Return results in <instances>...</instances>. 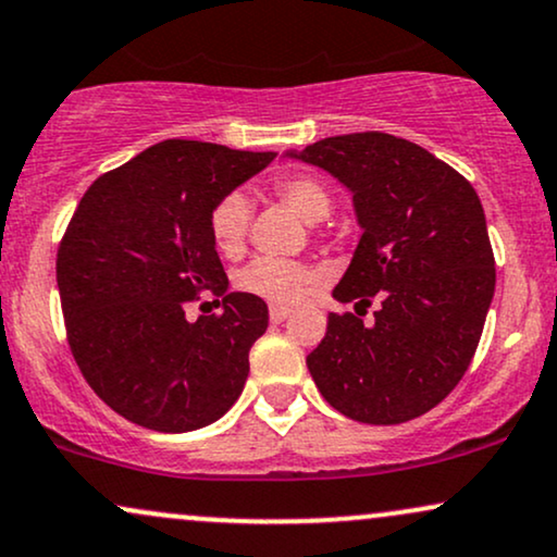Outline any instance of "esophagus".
<instances>
[{
  "mask_svg": "<svg viewBox=\"0 0 557 557\" xmlns=\"http://www.w3.org/2000/svg\"><path fill=\"white\" fill-rule=\"evenodd\" d=\"M290 317H293L290 308H285V306H272V308H270L272 324H283V321H287Z\"/></svg>",
  "mask_w": 557,
  "mask_h": 557,
  "instance_id": "1",
  "label": "esophagus"
}]
</instances>
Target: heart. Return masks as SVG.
<instances>
[{
    "instance_id": "1",
    "label": "heart",
    "mask_w": 557,
    "mask_h": 557,
    "mask_svg": "<svg viewBox=\"0 0 557 557\" xmlns=\"http://www.w3.org/2000/svg\"><path fill=\"white\" fill-rule=\"evenodd\" d=\"M277 197L290 207L298 218L306 223H319L330 214L332 197L321 181L296 173V176H283L274 184ZM251 205L246 194L233 191L214 205L210 214V233L214 246L225 257H236L244 249L246 231H249ZM313 280V272L306 264L290 259H272L257 257L236 274L238 290L249 293L253 298L270 300L277 306L298 304L304 298L308 283Z\"/></svg>"
}]
</instances>
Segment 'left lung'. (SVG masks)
Listing matches in <instances>:
<instances>
[{"label": "left lung", "instance_id": "1", "mask_svg": "<svg viewBox=\"0 0 557 557\" xmlns=\"http://www.w3.org/2000/svg\"><path fill=\"white\" fill-rule=\"evenodd\" d=\"M352 194L360 236L332 296L371 306L330 313L306 358L321 397L368 425L420 418L448 397L478 350L495 293V259L478 191L420 145L384 132L343 134L287 150Z\"/></svg>", "mask_w": 557, "mask_h": 557}]
</instances>
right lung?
Returning <instances> with one entry per match:
<instances>
[{
	"label": "right lung",
	"mask_w": 557,
	"mask_h": 557,
	"mask_svg": "<svg viewBox=\"0 0 557 557\" xmlns=\"http://www.w3.org/2000/svg\"><path fill=\"white\" fill-rule=\"evenodd\" d=\"M274 158L165 139L79 199L57 257L66 337L87 384L122 418L158 433L197 431L244 392L270 311L227 290L210 214ZM205 289L224 313L189 322L185 304Z\"/></svg>",
	"instance_id": "1"
}]
</instances>
